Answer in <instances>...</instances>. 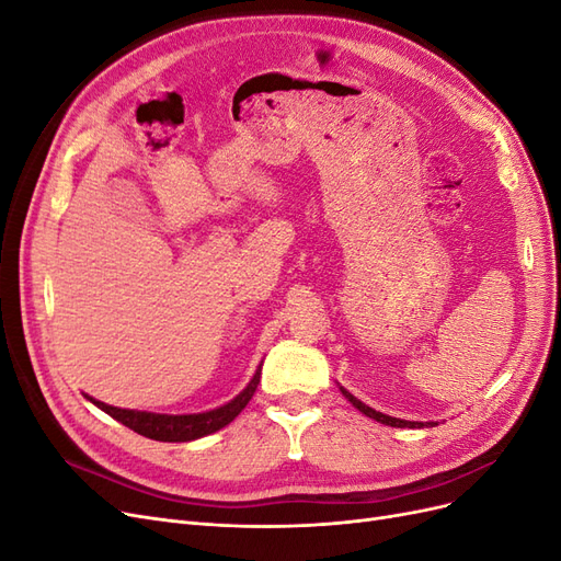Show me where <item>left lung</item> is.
Returning <instances> with one entry per match:
<instances>
[{"label":"left lung","instance_id":"8db88e82","mask_svg":"<svg viewBox=\"0 0 561 561\" xmlns=\"http://www.w3.org/2000/svg\"><path fill=\"white\" fill-rule=\"evenodd\" d=\"M342 393L348 398V402L355 407V410H360L365 416L375 419L379 423H386V426H396V428H421L423 426V423H419V421H402V419H393V416H386V414H381L377 410H371V407L363 404L358 398H353L348 390H344V388H342ZM426 426H435V423H426Z\"/></svg>","mask_w":561,"mask_h":561}]
</instances>
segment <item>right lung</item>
I'll return each instance as SVG.
<instances>
[{
  "label": "right lung",
  "instance_id": "1",
  "mask_svg": "<svg viewBox=\"0 0 561 561\" xmlns=\"http://www.w3.org/2000/svg\"><path fill=\"white\" fill-rule=\"evenodd\" d=\"M260 375H262V369H257V375L252 377V381L248 383V388L241 396H236L225 407H217V410L203 412V414H182V416L151 414V412H135V410H118V407L98 402L93 398H89V400L138 435H145L149 439H159V443H190V439L210 435L219 428H225L227 423H231L236 416H239L243 412V407L254 396V390H257Z\"/></svg>",
  "mask_w": 561,
  "mask_h": 561
}]
</instances>
